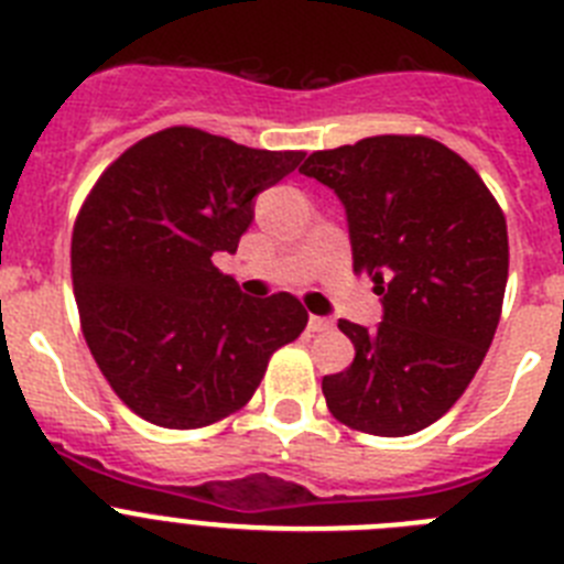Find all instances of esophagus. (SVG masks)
I'll return each mask as SVG.
<instances>
[{"instance_id":"esophagus-1","label":"esophagus","mask_w":564,"mask_h":564,"mask_svg":"<svg viewBox=\"0 0 564 564\" xmlns=\"http://www.w3.org/2000/svg\"><path fill=\"white\" fill-rule=\"evenodd\" d=\"M307 330H311V333H327V330H333V322H330V318L311 316V318H307Z\"/></svg>"}]
</instances>
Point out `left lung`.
I'll return each mask as SVG.
<instances>
[{"instance_id":"8db88e82","label":"left lung","mask_w":564,"mask_h":564,"mask_svg":"<svg viewBox=\"0 0 564 564\" xmlns=\"http://www.w3.org/2000/svg\"><path fill=\"white\" fill-rule=\"evenodd\" d=\"M347 212L352 271L372 276L383 322H338L356 358L322 378L327 410L350 430H426L480 370L508 282L502 208L480 174L423 134H376L313 152L299 169Z\"/></svg>"}]
</instances>
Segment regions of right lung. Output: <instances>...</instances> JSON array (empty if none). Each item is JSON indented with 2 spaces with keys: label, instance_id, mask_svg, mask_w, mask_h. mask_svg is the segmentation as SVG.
Wrapping results in <instances>:
<instances>
[{
  "label": "right lung",
  "instance_id": "obj_1",
  "mask_svg": "<svg viewBox=\"0 0 564 564\" xmlns=\"http://www.w3.org/2000/svg\"><path fill=\"white\" fill-rule=\"evenodd\" d=\"M169 127L109 163L73 226V291L87 347L115 395L166 430L242 410L307 311L291 293L242 296L214 253H234L253 197L302 163Z\"/></svg>",
  "mask_w": 564,
  "mask_h": 564
}]
</instances>
